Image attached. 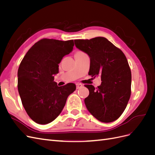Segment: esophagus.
I'll list each match as a JSON object with an SVG mask.
<instances>
[{
	"instance_id": "obj_1",
	"label": "esophagus",
	"mask_w": 155,
	"mask_h": 155,
	"mask_svg": "<svg viewBox=\"0 0 155 155\" xmlns=\"http://www.w3.org/2000/svg\"><path fill=\"white\" fill-rule=\"evenodd\" d=\"M83 87V85H82V84H81V83H76V88L77 89L80 88H81Z\"/></svg>"
}]
</instances>
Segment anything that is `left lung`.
I'll use <instances>...</instances> for the list:
<instances>
[{
	"mask_svg": "<svg viewBox=\"0 0 155 155\" xmlns=\"http://www.w3.org/2000/svg\"><path fill=\"white\" fill-rule=\"evenodd\" d=\"M74 43L90 58L88 75L101 76V83L97 88L85 85L89 91L85 99L88 110L101 122L116 120L125 109L131 93V72L125 55L103 37L76 39Z\"/></svg>",
	"mask_w": 155,
	"mask_h": 155,
	"instance_id": "obj_1",
	"label": "left lung"
}]
</instances>
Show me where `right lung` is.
Here are the masks:
<instances>
[{"instance_id":"1","label":"right lung","mask_w":155,"mask_h":155,"mask_svg":"<svg viewBox=\"0 0 155 155\" xmlns=\"http://www.w3.org/2000/svg\"><path fill=\"white\" fill-rule=\"evenodd\" d=\"M74 46V40L43 39L31 46L22 60L17 73L18 91L28 115L37 124L54 121L68 96L76 90L74 83L58 87L54 81L61 61Z\"/></svg>"}]
</instances>
